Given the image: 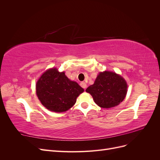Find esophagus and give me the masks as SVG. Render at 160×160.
Instances as JSON below:
<instances>
[{
  "label": "esophagus",
  "mask_w": 160,
  "mask_h": 160,
  "mask_svg": "<svg viewBox=\"0 0 160 160\" xmlns=\"http://www.w3.org/2000/svg\"><path fill=\"white\" fill-rule=\"evenodd\" d=\"M80 85L82 87V88H83V89H86V88H87V84L85 83V82H81L80 83Z\"/></svg>",
  "instance_id": "esophagus-1"
}]
</instances>
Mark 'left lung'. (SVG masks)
Returning <instances> with one entry per match:
<instances>
[{
    "label": "left lung",
    "instance_id": "8db88e82",
    "mask_svg": "<svg viewBox=\"0 0 160 160\" xmlns=\"http://www.w3.org/2000/svg\"><path fill=\"white\" fill-rule=\"evenodd\" d=\"M128 85L122 77L115 72H100L93 85L86 89L93 97L95 103L102 108H110L119 105L127 93Z\"/></svg>",
    "mask_w": 160,
    "mask_h": 160
}]
</instances>
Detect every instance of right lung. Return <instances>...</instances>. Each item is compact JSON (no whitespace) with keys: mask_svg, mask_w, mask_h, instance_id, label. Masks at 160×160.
I'll return each mask as SVG.
<instances>
[{"mask_svg":"<svg viewBox=\"0 0 160 160\" xmlns=\"http://www.w3.org/2000/svg\"><path fill=\"white\" fill-rule=\"evenodd\" d=\"M84 89L69 80L64 72L57 69L45 71L36 85L38 99L45 107L54 112H63L76 103V99Z\"/></svg>","mask_w":160,"mask_h":160,"instance_id":"right-lung-1","label":"right lung"}]
</instances>
